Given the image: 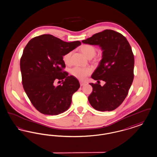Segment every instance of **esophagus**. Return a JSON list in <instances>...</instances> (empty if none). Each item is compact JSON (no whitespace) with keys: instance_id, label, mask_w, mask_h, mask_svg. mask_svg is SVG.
Segmentation results:
<instances>
[{"instance_id":"obj_1","label":"esophagus","mask_w":157,"mask_h":157,"mask_svg":"<svg viewBox=\"0 0 157 157\" xmlns=\"http://www.w3.org/2000/svg\"><path fill=\"white\" fill-rule=\"evenodd\" d=\"M79 83H80V85H81V86H83V85H84L85 84V83L84 82H80Z\"/></svg>"}]
</instances>
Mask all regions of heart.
<instances>
[{"label":"heart","instance_id":"obj_1","mask_svg":"<svg viewBox=\"0 0 157 157\" xmlns=\"http://www.w3.org/2000/svg\"><path fill=\"white\" fill-rule=\"evenodd\" d=\"M80 50L81 51L83 54L86 56L88 59H91L95 56L96 53V49L94 46L90 45H82L80 47ZM72 55V51H69L65 54L63 56V61L64 63L67 65H69L71 63V56ZM71 74L76 78L83 81L89 75H90L92 72V69L89 67H75L73 68L71 71Z\"/></svg>","mask_w":157,"mask_h":157}]
</instances>
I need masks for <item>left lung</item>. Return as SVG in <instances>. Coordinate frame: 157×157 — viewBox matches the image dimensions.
Wrapping results in <instances>:
<instances>
[{
	"label": "left lung",
	"mask_w": 157,
	"mask_h": 157,
	"mask_svg": "<svg viewBox=\"0 0 157 157\" xmlns=\"http://www.w3.org/2000/svg\"><path fill=\"white\" fill-rule=\"evenodd\" d=\"M84 44L99 45L102 59L91 78L105 82L90 85L93 88L88 101L94 109L112 111L125 99L134 79V58L126 38L112 30H105L82 40Z\"/></svg>",
	"instance_id": "obj_1"
}]
</instances>
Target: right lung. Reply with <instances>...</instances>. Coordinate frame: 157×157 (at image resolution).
I'll return each mask as SVG.
<instances>
[{
    "label": "right lung",
    "instance_id": "add662e5",
    "mask_svg": "<svg viewBox=\"0 0 157 157\" xmlns=\"http://www.w3.org/2000/svg\"><path fill=\"white\" fill-rule=\"evenodd\" d=\"M79 41L65 42L51 34L32 38L20 59L22 83L33 105L40 113L58 115L71 106L72 96L80 87L78 80L62 70L63 56L79 46ZM56 79L61 85H53Z\"/></svg>",
    "mask_w": 157,
    "mask_h": 157
}]
</instances>
